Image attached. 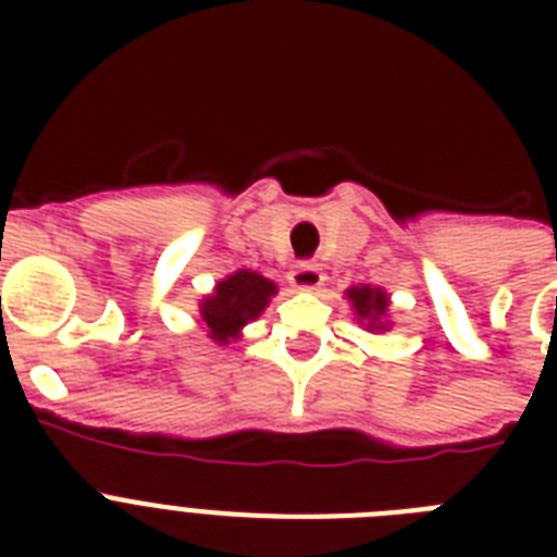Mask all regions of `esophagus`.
<instances>
[{"mask_svg": "<svg viewBox=\"0 0 557 557\" xmlns=\"http://www.w3.org/2000/svg\"><path fill=\"white\" fill-rule=\"evenodd\" d=\"M323 271L321 265L314 262H297L295 269L288 271V283L297 288V292H314V288L323 286Z\"/></svg>", "mask_w": 557, "mask_h": 557, "instance_id": "obj_1", "label": "esophagus"}]
</instances>
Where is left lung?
Segmentation results:
<instances>
[{
	"label": "left lung",
	"mask_w": 557,
	"mask_h": 557,
	"mask_svg": "<svg viewBox=\"0 0 557 557\" xmlns=\"http://www.w3.org/2000/svg\"><path fill=\"white\" fill-rule=\"evenodd\" d=\"M344 297L356 312V321L364 326L367 332H387L389 330V295L384 288L370 286V283H358L344 292Z\"/></svg>",
	"instance_id": "1"
}]
</instances>
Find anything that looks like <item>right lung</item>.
Instances as JSON below:
<instances>
[{
	"label": "right lung",
	"mask_w": 557,
	"mask_h": 557,
	"mask_svg": "<svg viewBox=\"0 0 557 557\" xmlns=\"http://www.w3.org/2000/svg\"><path fill=\"white\" fill-rule=\"evenodd\" d=\"M274 295H277L274 280L262 277L260 271L236 269L199 300L201 326L216 347H227L231 341L243 338L245 326L265 312Z\"/></svg>",
	"instance_id": "1"
}]
</instances>
